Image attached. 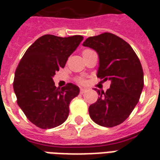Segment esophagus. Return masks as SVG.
Here are the masks:
<instances>
[{"instance_id":"34e87169","label":"esophagus","mask_w":160,"mask_h":160,"mask_svg":"<svg viewBox=\"0 0 160 160\" xmlns=\"http://www.w3.org/2000/svg\"><path fill=\"white\" fill-rule=\"evenodd\" d=\"M86 90H87L86 88H80V94H84V93H85Z\"/></svg>"}]
</instances>
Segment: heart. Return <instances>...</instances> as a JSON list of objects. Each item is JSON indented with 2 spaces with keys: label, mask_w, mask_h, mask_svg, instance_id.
I'll return each instance as SVG.
<instances>
[{
  "label": "heart",
  "mask_w": 160,
  "mask_h": 160,
  "mask_svg": "<svg viewBox=\"0 0 160 160\" xmlns=\"http://www.w3.org/2000/svg\"><path fill=\"white\" fill-rule=\"evenodd\" d=\"M90 51H92V50H90V49H85V50L83 51L82 54L84 55V54H86L88 53V52H90ZM77 81L79 83H80V84H83V83H85V79H84V78H78Z\"/></svg>",
  "instance_id": "heart-1"
}]
</instances>
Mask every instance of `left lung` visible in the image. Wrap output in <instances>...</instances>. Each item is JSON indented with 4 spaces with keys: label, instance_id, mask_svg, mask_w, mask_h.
<instances>
[{
    "label": "left lung",
    "instance_id": "8db88e82",
    "mask_svg": "<svg viewBox=\"0 0 160 160\" xmlns=\"http://www.w3.org/2000/svg\"><path fill=\"white\" fill-rule=\"evenodd\" d=\"M83 46L95 50L99 55L97 77L111 81L105 92L95 89L100 97L89 107L90 118L101 126L119 125L139 102L144 87L141 63L126 41L109 32L90 36Z\"/></svg>",
    "mask_w": 160,
    "mask_h": 160
}]
</instances>
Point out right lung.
<instances>
[{"mask_svg": "<svg viewBox=\"0 0 160 160\" xmlns=\"http://www.w3.org/2000/svg\"><path fill=\"white\" fill-rule=\"evenodd\" d=\"M82 36L45 35L31 45L16 68L13 88L17 104L30 121L41 129H52L66 120L70 101L80 89L72 83L55 87L53 76L83 41Z\"/></svg>", "mask_w": 160, "mask_h": 160, "instance_id": "add662e5", "label": "right lung"}]
</instances>
